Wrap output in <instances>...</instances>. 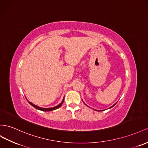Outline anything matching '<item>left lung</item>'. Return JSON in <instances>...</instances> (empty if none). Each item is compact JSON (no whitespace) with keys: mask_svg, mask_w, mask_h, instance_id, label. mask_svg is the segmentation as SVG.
I'll return each instance as SVG.
<instances>
[{"mask_svg":"<svg viewBox=\"0 0 148 148\" xmlns=\"http://www.w3.org/2000/svg\"><path fill=\"white\" fill-rule=\"evenodd\" d=\"M83 103H84V102H83ZM84 104H85V105H86V104H85V103H84ZM116 103H115V104H114V105H113V106H111V107H110V108H112V107H113V106H114V105H116ZM110 108H109V109H110ZM95 110V111H99V110Z\"/></svg>","mask_w":148,"mask_h":148,"instance_id":"obj_1","label":"left lung"}]
</instances>
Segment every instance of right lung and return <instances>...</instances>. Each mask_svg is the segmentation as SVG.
Here are the masks:
<instances>
[{"mask_svg":"<svg viewBox=\"0 0 148 148\" xmlns=\"http://www.w3.org/2000/svg\"><path fill=\"white\" fill-rule=\"evenodd\" d=\"M64 98H63L62 101L60 103L59 105H58L57 106H54V107H53V108H44L39 107V106H37V105H34V104H33L32 103H31V102H30L29 101H28V100H27V101L29 102V103L30 104V105H31L32 106H34V107L35 108L37 109V110H38L43 111H53V110H57V109L59 108L62 105V104H63V101H64Z\"/></svg>","mask_w":148,"mask_h":148,"instance_id":"right-lung-1","label":"right lung"}]
</instances>
